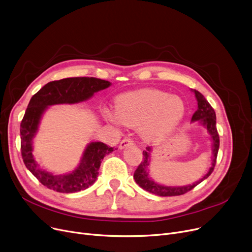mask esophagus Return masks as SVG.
<instances>
[{
  "label": "esophagus",
  "instance_id": "1",
  "mask_svg": "<svg viewBox=\"0 0 252 252\" xmlns=\"http://www.w3.org/2000/svg\"><path fill=\"white\" fill-rule=\"evenodd\" d=\"M129 145H134V141L129 139V138H125L121 144H119V149H124L126 148V146H129Z\"/></svg>",
  "mask_w": 252,
  "mask_h": 252
}]
</instances>
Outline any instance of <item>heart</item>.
<instances>
[{"label": "heart", "instance_id": "obj_1", "mask_svg": "<svg viewBox=\"0 0 252 252\" xmlns=\"http://www.w3.org/2000/svg\"><path fill=\"white\" fill-rule=\"evenodd\" d=\"M116 113L106 111L110 122L121 121L128 126H141L145 138L160 139L181 124L185 115L183 100L168 93L144 89L119 96L116 100Z\"/></svg>", "mask_w": 252, "mask_h": 252}]
</instances>
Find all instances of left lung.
Masks as SVG:
<instances>
[{
	"instance_id": "obj_1",
	"label": "left lung",
	"mask_w": 252,
	"mask_h": 252,
	"mask_svg": "<svg viewBox=\"0 0 252 252\" xmlns=\"http://www.w3.org/2000/svg\"><path fill=\"white\" fill-rule=\"evenodd\" d=\"M193 92L195 93V97H196V100L198 103V108L192 116V122L198 121L201 125H203L208 130V133L211 137V140H213V154H214L213 163H211V166H210L209 170L207 171V174L201 180L197 181L196 183H194L192 185H188V186H183V187L163 186V185H159V184L155 183L154 181H152L148 176V166H149V161H150L151 148L147 147L146 150L143 151V160L141 161V163L135 170L134 179L141 188H143L144 190H146L152 194L162 196V197L183 195L185 193L191 191L192 189H194L197 186L198 184H200L202 181L207 179L215 169V166L217 163L218 152H219V148H220V136H219L218 129H217L216 112L200 92H198L196 90H194Z\"/></svg>"
}]
</instances>
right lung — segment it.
Listing matches in <instances>:
<instances>
[{
    "instance_id": "add662e5",
    "label": "right lung",
    "mask_w": 252,
    "mask_h": 252,
    "mask_svg": "<svg viewBox=\"0 0 252 252\" xmlns=\"http://www.w3.org/2000/svg\"><path fill=\"white\" fill-rule=\"evenodd\" d=\"M110 85L108 81L96 77H68L48 83L32 97L20 124L21 155L25 166L47 188L60 193H74L89 188L97 180L104 156L111 153L113 148L102 142H92L72 173L52 175L38 167L32 155V139L43 113L51 105L86 101Z\"/></svg>"
}]
</instances>
